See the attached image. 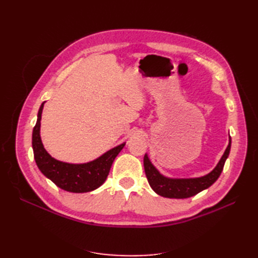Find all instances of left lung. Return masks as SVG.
<instances>
[{"instance_id": "left-lung-1", "label": "left lung", "mask_w": 258, "mask_h": 258, "mask_svg": "<svg viewBox=\"0 0 258 258\" xmlns=\"http://www.w3.org/2000/svg\"><path fill=\"white\" fill-rule=\"evenodd\" d=\"M231 146V138L229 137V144L226 148L224 155L221 160L218 161L217 166L213 171L205 176L195 177V178H170L163 176L159 173V171L156 169L151 160L148 159V156H144V170L147 177V181L150 183L153 190L158 194L159 196L166 198H175V199H184L189 198L197 195L198 192L205 190L212 185L218 176L221 175L225 161L227 159Z\"/></svg>"}]
</instances>
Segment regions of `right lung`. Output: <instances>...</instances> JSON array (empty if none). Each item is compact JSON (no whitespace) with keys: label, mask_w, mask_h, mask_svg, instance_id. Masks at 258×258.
Listing matches in <instances>:
<instances>
[{"label":"right lung","mask_w":258,"mask_h":258,"mask_svg":"<svg viewBox=\"0 0 258 258\" xmlns=\"http://www.w3.org/2000/svg\"><path fill=\"white\" fill-rule=\"evenodd\" d=\"M44 103L37 114L36 124L32 134V147L34 159L41 172L48 177L61 189L70 192H88L102 185L110 172L116 156L122 150L124 143L100 156L96 160L87 163H68L52 158L43 146L40 128Z\"/></svg>","instance_id":"add662e5"}]
</instances>
